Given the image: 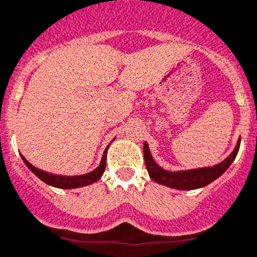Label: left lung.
<instances>
[{
    "mask_svg": "<svg viewBox=\"0 0 257 257\" xmlns=\"http://www.w3.org/2000/svg\"><path fill=\"white\" fill-rule=\"evenodd\" d=\"M240 146V137L234 147L233 153L227 156L224 162L218 163L213 167H204V168H195V169H186V171H166L164 168L158 164L154 160L153 155L150 153V147L147 142L144 144V158L145 164H146L147 172L151 180L164 186L172 187L176 190H195L200 189L211 182H213L216 178L220 176L230 167L231 163L235 159L236 154L239 151Z\"/></svg>",
    "mask_w": 257,
    "mask_h": 257,
    "instance_id": "8db88e82",
    "label": "left lung"
}]
</instances>
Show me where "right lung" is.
Segmentation results:
<instances>
[{"mask_svg":"<svg viewBox=\"0 0 257 257\" xmlns=\"http://www.w3.org/2000/svg\"><path fill=\"white\" fill-rule=\"evenodd\" d=\"M107 150H108V146L106 147L103 155H102L101 163L99 166L94 169V171L89 172L86 175H80V176H61V175H54V173H49V172L42 171V169L36 168L35 166H32L28 160L24 158L21 154L22 159H23L24 164L28 167L33 175L37 176V177L44 181L45 184L50 185L53 187H58V189H77V187L88 186L90 184H94L95 181H98L99 178L103 175L104 168H106V159H107Z\"/></svg>","mask_w":257,"mask_h":257,"instance_id":"right-lung-1","label":"right lung"}]
</instances>
